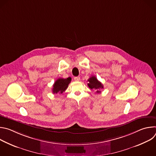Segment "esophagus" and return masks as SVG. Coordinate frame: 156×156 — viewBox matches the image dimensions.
Segmentation results:
<instances>
[{
    "mask_svg": "<svg viewBox=\"0 0 156 156\" xmlns=\"http://www.w3.org/2000/svg\"><path fill=\"white\" fill-rule=\"evenodd\" d=\"M74 80H75V81H79L80 80V78L79 76H75V77L74 78Z\"/></svg>",
    "mask_w": 156,
    "mask_h": 156,
    "instance_id": "esophagus-1",
    "label": "esophagus"
}]
</instances>
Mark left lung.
Instances as JSON below:
<instances>
[{
  "instance_id": "left-lung-1",
  "label": "left lung",
  "mask_w": 156,
  "mask_h": 156,
  "mask_svg": "<svg viewBox=\"0 0 156 156\" xmlns=\"http://www.w3.org/2000/svg\"><path fill=\"white\" fill-rule=\"evenodd\" d=\"M87 81H88L87 86H88L91 89V90H93V89H94V90H98L96 91L97 93H101L99 90H100V89L103 88L104 86H103L102 84L98 80V79L96 78V76H92L91 77H90V78L87 80Z\"/></svg>"
}]
</instances>
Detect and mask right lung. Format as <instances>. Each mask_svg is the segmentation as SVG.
Listing matches in <instances>:
<instances>
[{
    "label": "right lung",
    "instance_id": "obj_1",
    "mask_svg": "<svg viewBox=\"0 0 156 156\" xmlns=\"http://www.w3.org/2000/svg\"><path fill=\"white\" fill-rule=\"evenodd\" d=\"M72 78L69 77L67 78H58L57 79L53 85L52 92L54 94L55 93H62L64 92L66 88L68 87L69 84L71 82Z\"/></svg>",
    "mask_w": 156,
    "mask_h": 156
}]
</instances>
